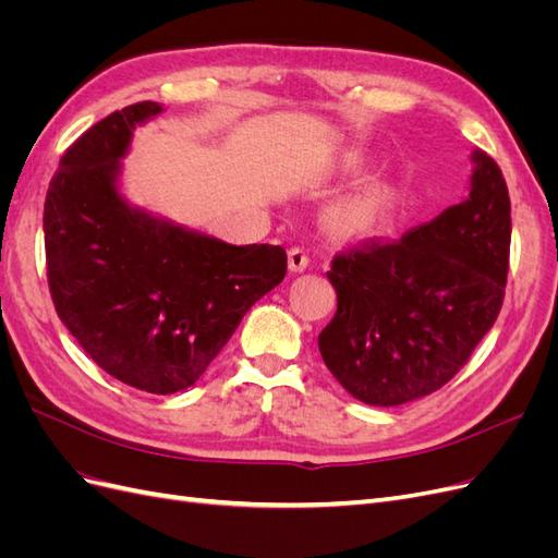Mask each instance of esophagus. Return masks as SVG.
I'll use <instances>...</instances> for the list:
<instances>
[{
	"label": "esophagus",
	"instance_id": "1",
	"mask_svg": "<svg viewBox=\"0 0 558 558\" xmlns=\"http://www.w3.org/2000/svg\"><path fill=\"white\" fill-rule=\"evenodd\" d=\"M310 267V253L300 246H293L289 251V269L291 272H305Z\"/></svg>",
	"mask_w": 558,
	"mask_h": 558
}]
</instances>
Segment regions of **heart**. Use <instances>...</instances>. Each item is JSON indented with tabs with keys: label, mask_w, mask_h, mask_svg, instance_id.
I'll return each mask as SVG.
<instances>
[{
	"label": "heart",
	"mask_w": 558,
	"mask_h": 558,
	"mask_svg": "<svg viewBox=\"0 0 558 558\" xmlns=\"http://www.w3.org/2000/svg\"><path fill=\"white\" fill-rule=\"evenodd\" d=\"M391 214V197L381 189H365L351 197L337 202L332 209V223L351 234H373Z\"/></svg>",
	"instance_id": "1"
}]
</instances>
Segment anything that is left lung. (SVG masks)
I'll list each match as a JSON object with an SVG mask.
<instances>
[{
  "mask_svg": "<svg viewBox=\"0 0 558 558\" xmlns=\"http://www.w3.org/2000/svg\"><path fill=\"white\" fill-rule=\"evenodd\" d=\"M468 197L393 244L353 248L328 272L337 312L318 335L347 391L396 408L445 386L496 324L510 258L500 167L472 150Z\"/></svg>",
  "mask_w": 558,
  "mask_h": 558,
  "instance_id": "left-lung-1",
  "label": "left lung"
}]
</instances>
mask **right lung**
<instances>
[{
    "instance_id": "right-lung-1",
    "label": "right lung",
    "mask_w": 558,
    "mask_h": 558,
    "mask_svg": "<svg viewBox=\"0 0 558 558\" xmlns=\"http://www.w3.org/2000/svg\"><path fill=\"white\" fill-rule=\"evenodd\" d=\"M158 102L113 111L64 150L44 205L48 289L88 356L128 386H193L244 314L286 277V251L234 246L132 205L121 191L134 130Z\"/></svg>"
}]
</instances>
